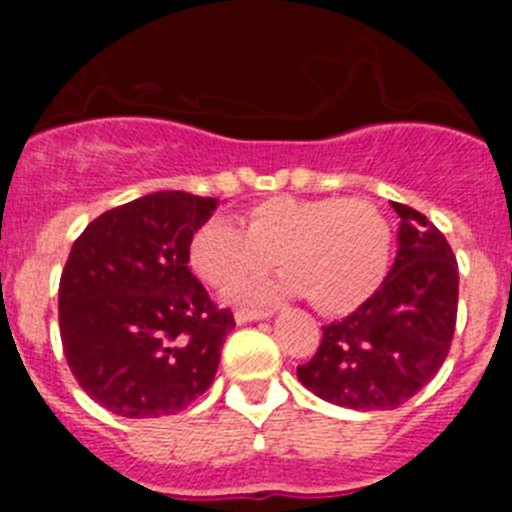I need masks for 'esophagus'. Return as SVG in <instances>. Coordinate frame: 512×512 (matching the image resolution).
Returning <instances> with one entry per match:
<instances>
[{
  "instance_id": "34e87169",
  "label": "esophagus",
  "mask_w": 512,
  "mask_h": 512,
  "mask_svg": "<svg viewBox=\"0 0 512 512\" xmlns=\"http://www.w3.org/2000/svg\"><path fill=\"white\" fill-rule=\"evenodd\" d=\"M271 312L264 310H235V323L243 325V323H251V320H264L269 318Z\"/></svg>"
}]
</instances>
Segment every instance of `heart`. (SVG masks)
Listing matches in <instances>:
<instances>
[{
	"label": "heart",
	"mask_w": 512,
	"mask_h": 512,
	"mask_svg": "<svg viewBox=\"0 0 512 512\" xmlns=\"http://www.w3.org/2000/svg\"><path fill=\"white\" fill-rule=\"evenodd\" d=\"M269 259L284 277L248 297L305 295L323 315H346L382 284L390 225L366 200L269 197L243 215L241 228L215 217L189 246L194 274L217 292L241 287Z\"/></svg>",
	"instance_id": "heart-1"
}]
</instances>
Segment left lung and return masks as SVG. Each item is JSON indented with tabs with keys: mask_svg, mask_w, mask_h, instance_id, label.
<instances>
[{
	"mask_svg": "<svg viewBox=\"0 0 512 512\" xmlns=\"http://www.w3.org/2000/svg\"><path fill=\"white\" fill-rule=\"evenodd\" d=\"M397 259L382 287L323 341L297 379L325 402L351 410H395L436 377L449 356L459 305V266L441 230L408 205Z\"/></svg>",
	"mask_w": 512,
	"mask_h": 512,
	"instance_id": "1",
	"label": "left lung"
}]
</instances>
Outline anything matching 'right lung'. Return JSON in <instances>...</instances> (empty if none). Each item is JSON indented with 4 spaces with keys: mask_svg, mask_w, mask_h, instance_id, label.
I'll return each mask as SVG.
<instances>
[{
    "mask_svg": "<svg viewBox=\"0 0 512 512\" xmlns=\"http://www.w3.org/2000/svg\"><path fill=\"white\" fill-rule=\"evenodd\" d=\"M215 197L153 192L107 210L71 246L58 284L63 354L79 387L120 418H161L205 395L233 312L189 271Z\"/></svg>",
    "mask_w": 512,
    "mask_h": 512,
    "instance_id": "1",
    "label": "right lung"
}]
</instances>
